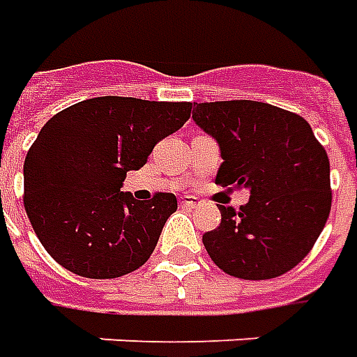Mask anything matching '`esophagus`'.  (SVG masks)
Listing matches in <instances>:
<instances>
[{
    "instance_id": "1",
    "label": "esophagus",
    "mask_w": 357,
    "mask_h": 357,
    "mask_svg": "<svg viewBox=\"0 0 357 357\" xmlns=\"http://www.w3.org/2000/svg\"><path fill=\"white\" fill-rule=\"evenodd\" d=\"M179 203H181V206H187V208H195L197 204H201V199H199V197L187 195V197H183Z\"/></svg>"
}]
</instances>
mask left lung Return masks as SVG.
Listing matches in <instances>:
<instances>
[{"mask_svg":"<svg viewBox=\"0 0 357 357\" xmlns=\"http://www.w3.org/2000/svg\"><path fill=\"white\" fill-rule=\"evenodd\" d=\"M193 121L216 139V183L248 187L238 211L218 204L220 226L203 236L214 265L243 280L288 273L315 245L331 213V164L305 119L265 102L193 104Z\"/></svg>","mask_w":357,"mask_h":357,"instance_id":"left-lung-1","label":"left lung"}]
</instances>
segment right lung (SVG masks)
<instances>
[{"mask_svg": "<svg viewBox=\"0 0 357 357\" xmlns=\"http://www.w3.org/2000/svg\"><path fill=\"white\" fill-rule=\"evenodd\" d=\"M191 102L100 96L61 109L24 158V211L54 261L84 278H118L153 255L174 193L137 201L127 172L191 116Z\"/></svg>", "mask_w": 357, "mask_h": 357, "instance_id": "obj_1", "label": "right lung"}]
</instances>
